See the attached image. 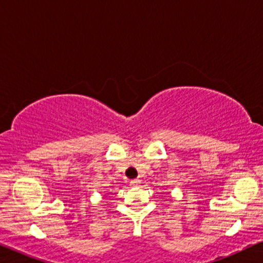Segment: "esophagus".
<instances>
[{
    "label": "esophagus",
    "mask_w": 263,
    "mask_h": 263,
    "mask_svg": "<svg viewBox=\"0 0 263 263\" xmlns=\"http://www.w3.org/2000/svg\"><path fill=\"white\" fill-rule=\"evenodd\" d=\"M140 182H141V181L136 178V179H133V181H130V184H132V185H139Z\"/></svg>",
    "instance_id": "esophagus-1"
}]
</instances>
